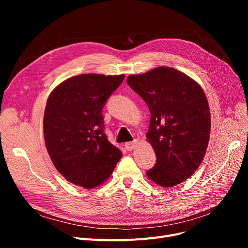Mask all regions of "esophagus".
<instances>
[{"mask_svg":"<svg viewBox=\"0 0 248 248\" xmlns=\"http://www.w3.org/2000/svg\"><path fill=\"white\" fill-rule=\"evenodd\" d=\"M137 144H138L137 140L128 141V142H125V144H124V148H125L127 151H133V150L136 148Z\"/></svg>","mask_w":248,"mask_h":248,"instance_id":"esophagus-1","label":"esophagus"}]
</instances>
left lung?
Instances as JSON below:
<instances>
[{
  "mask_svg": "<svg viewBox=\"0 0 248 248\" xmlns=\"http://www.w3.org/2000/svg\"><path fill=\"white\" fill-rule=\"evenodd\" d=\"M126 83L151 112L147 139L157 161L147 176L165 188L182 183L197 170L209 142L211 117L202 87L166 66L129 75Z\"/></svg>",
  "mask_w": 248,
  "mask_h": 248,
  "instance_id": "left-lung-1",
  "label": "left lung"
}]
</instances>
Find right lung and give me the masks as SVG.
Returning a JSON list of instances; mask_svg holds the SVG:
<instances>
[{
  "label": "right lung",
  "mask_w": 248,
  "mask_h": 248,
  "mask_svg": "<svg viewBox=\"0 0 248 248\" xmlns=\"http://www.w3.org/2000/svg\"><path fill=\"white\" fill-rule=\"evenodd\" d=\"M124 75L80 74L50 93L44 112L46 149L57 171L74 185L97 187L123 154L104 134L102 108Z\"/></svg>",
  "instance_id": "add662e5"
}]
</instances>
